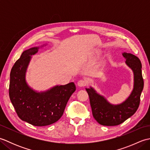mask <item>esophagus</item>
Wrapping results in <instances>:
<instances>
[{
	"label": "esophagus",
	"mask_w": 150,
	"mask_h": 150,
	"mask_svg": "<svg viewBox=\"0 0 150 150\" xmlns=\"http://www.w3.org/2000/svg\"><path fill=\"white\" fill-rule=\"evenodd\" d=\"M77 84L80 87H84L88 85V82L85 80H80L77 82Z\"/></svg>",
	"instance_id": "1"
}]
</instances>
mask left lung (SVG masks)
Instances as JSON below:
<instances>
[{
    "instance_id": "obj_1",
    "label": "left lung",
    "mask_w": 150,
    "mask_h": 150,
    "mask_svg": "<svg viewBox=\"0 0 150 150\" xmlns=\"http://www.w3.org/2000/svg\"><path fill=\"white\" fill-rule=\"evenodd\" d=\"M126 64L132 69L134 75V84L131 94L127 99L119 104H110L103 96L97 93L93 88H86L92 113L94 119L101 125L117 126L132 117L137 110L140 98L144 88L142 75V64L137 57L124 52Z\"/></svg>"
}]
</instances>
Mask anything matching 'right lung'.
Instances as JSON below:
<instances>
[{"instance_id": "1", "label": "right lung", "mask_w": 150, "mask_h": 150, "mask_svg": "<svg viewBox=\"0 0 150 150\" xmlns=\"http://www.w3.org/2000/svg\"><path fill=\"white\" fill-rule=\"evenodd\" d=\"M39 47H33L22 53L10 73L9 95L18 117L35 126L55 123L63 115L67 103L76 90L73 82L55 86L46 91L37 92L26 81V72L31 56Z\"/></svg>"}]
</instances>
